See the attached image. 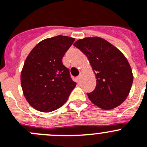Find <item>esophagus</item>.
Here are the masks:
<instances>
[{
    "mask_svg": "<svg viewBox=\"0 0 147 147\" xmlns=\"http://www.w3.org/2000/svg\"><path fill=\"white\" fill-rule=\"evenodd\" d=\"M81 78H82V76H81V75H80V76H78L77 78H76V80H77V82H78V83H79V82H80V81H81Z\"/></svg>",
    "mask_w": 147,
    "mask_h": 147,
    "instance_id": "1",
    "label": "esophagus"
}]
</instances>
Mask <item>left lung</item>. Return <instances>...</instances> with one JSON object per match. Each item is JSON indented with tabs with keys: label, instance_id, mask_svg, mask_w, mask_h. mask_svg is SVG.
<instances>
[{
	"label": "left lung",
	"instance_id": "obj_1",
	"mask_svg": "<svg viewBox=\"0 0 147 147\" xmlns=\"http://www.w3.org/2000/svg\"><path fill=\"white\" fill-rule=\"evenodd\" d=\"M74 46L87 56L96 77L95 90L87 93L90 101L105 110L123 103L133 81L131 67L125 55L100 37L84 38Z\"/></svg>",
	"mask_w": 147,
	"mask_h": 147
}]
</instances>
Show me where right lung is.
<instances>
[{"label":"right lung","mask_w":147,"mask_h":147,"mask_svg":"<svg viewBox=\"0 0 147 147\" xmlns=\"http://www.w3.org/2000/svg\"><path fill=\"white\" fill-rule=\"evenodd\" d=\"M74 38L57 36L40 41L28 55L21 71L25 98L35 109L55 111L68 100L76 85L62 58Z\"/></svg>","instance_id":"add662e5"}]
</instances>
